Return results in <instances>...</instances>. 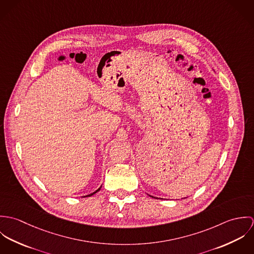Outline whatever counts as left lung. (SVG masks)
I'll return each instance as SVG.
<instances>
[{"mask_svg": "<svg viewBox=\"0 0 254 254\" xmlns=\"http://www.w3.org/2000/svg\"><path fill=\"white\" fill-rule=\"evenodd\" d=\"M154 198H156V197H154Z\"/></svg>", "mask_w": 254, "mask_h": 254, "instance_id": "8db88e82", "label": "left lung"}]
</instances>
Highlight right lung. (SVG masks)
<instances>
[{
	"label": "right lung",
	"mask_w": 254,
	"mask_h": 254,
	"mask_svg": "<svg viewBox=\"0 0 254 254\" xmlns=\"http://www.w3.org/2000/svg\"><path fill=\"white\" fill-rule=\"evenodd\" d=\"M101 188H102V187H100V188H99V189H98V190H95V191H94V192H92V193H90V194H88V195H85V196H84V197H87V196H91V195H93V194H95V193H96V192H98V191H99V190H101Z\"/></svg>",
	"instance_id": "obj_1"
}]
</instances>
